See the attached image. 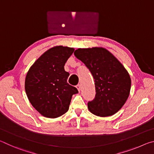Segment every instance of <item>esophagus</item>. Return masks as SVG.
<instances>
[{
  "mask_svg": "<svg viewBox=\"0 0 154 154\" xmlns=\"http://www.w3.org/2000/svg\"><path fill=\"white\" fill-rule=\"evenodd\" d=\"M76 87L77 88V90H79V92H80V90H81V85L80 84H78Z\"/></svg>",
  "mask_w": 154,
  "mask_h": 154,
  "instance_id": "obj_1",
  "label": "esophagus"
}]
</instances>
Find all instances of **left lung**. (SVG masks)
I'll use <instances>...</instances> for the list:
<instances>
[{"mask_svg": "<svg viewBox=\"0 0 154 154\" xmlns=\"http://www.w3.org/2000/svg\"><path fill=\"white\" fill-rule=\"evenodd\" d=\"M74 55L85 64L94 79L96 95L88 103L90 111L100 117L116 113L127 100L131 87L126 69L105 48H79Z\"/></svg>", "mask_w": 154, "mask_h": 154, "instance_id": "8db88e82", "label": "left lung"}]
</instances>
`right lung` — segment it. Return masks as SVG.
Instances as JSON below:
<instances>
[{
	"mask_svg": "<svg viewBox=\"0 0 154 154\" xmlns=\"http://www.w3.org/2000/svg\"><path fill=\"white\" fill-rule=\"evenodd\" d=\"M74 50L63 46L48 49L36 60L26 77L28 100L46 118H56L66 113L72 96L78 93L76 88L67 83L69 72L64 67Z\"/></svg>",
	"mask_w": 154,
	"mask_h": 154,
	"instance_id": "right-lung-1",
	"label": "right lung"
}]
</instances>
